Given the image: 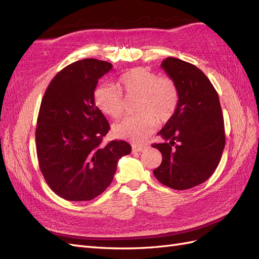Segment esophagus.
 Masks as SVG:
<instances>
[{
	"mask_svg": "<svg viewBox=\"0 0 259 259\" xmlns=\"http://www.w3.org/2000/svg\"><path fill=\"white\" fill-rule=\"evenodd\" d=\"M147 149H148V146H138V145L133 146V151L134 152H143V151H146Z\"/></svg>",
	"mask_w": 259,
	"mask_h": 259,
	"instance_id": "obj_1",
	"label": "esophagus"
}]
</instances>
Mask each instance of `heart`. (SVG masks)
<instances>
[{
	"instance_id": "obj_1",
	"label": "heart",
	"mask_w": 259,
	"mask_h": 259,
	"mask_svg": "<svg viewBox=\"0 0 259 259\" xmlns=\"http://www.w3.org/2000/svg\"><path fill=\"white\" fill-rule=\"evenodd\" d=\"M113 85H101L94 93L95 104L101 112L119 119L125 110L121 91L127 98L138 97L134 116H127L113 125L116 138L133 143H143L154 132L158 123H165L174 115L178 106V89L175 82L166 76L145 68H135L124 73Z\"/></svg>"
}]
</instances>
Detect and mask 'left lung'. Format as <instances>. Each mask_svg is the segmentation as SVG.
Listing matches in <instances>:
<instances>
[{"mask_svg":"<svg viewBox=\"0 0 259 259\" xmlns=\"http://www.w3.org/2000/svg\"><path fill=\"white\" fill-rule=\"evenodd\" d=\"M161 68L178 89L174 115L158 133L165 142L153 144L162 153L155 178L175 190L190 189L215 171L225 148L224 117L218 94L199 68L167 57Z\"/></svg>","mask_w":259,"mask_h":259,"instance_id":"1","label":"left lung"}]
</instances>
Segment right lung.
<instances>
[{
	"instance_id": "obj_1",
	"label": "right lung",
	"mask_w": 259,
	"mask_h": 259,
	"mask_svg": "<svg viewBox=\"0 0 259 259\" xmlns=\"http://www.w3.org/2000/svg\"><path fill=\"white\" fill-rule=\"evenodd\" d=\"M110 62L86 58L67 66L46 90L35 131L38 166L51 189L68 201H90L111 184L117 161L130 154L124 140L101 146L110 130L95 105L98 80Z\"/></svg>"
}]
</instances>
